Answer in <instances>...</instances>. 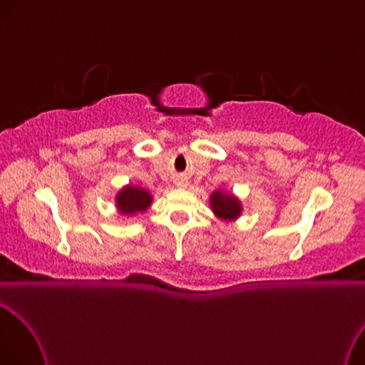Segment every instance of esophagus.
I'll use <instances>...</instances> for the list:
<instances>
[{
  "label": "esophagus",
  "mask_w": 365,
  "mask_h": 365,
  "mask_svg": "<svg viewBox=\"0 0 365 365\" xmlns=\"http://www.w3.org/2000/svg\"><path fill=\"white\" fill-rule=\"evenodd\" d=\"M175 185L179 186V188H185V186L188 185V183H186V180H185V179H182V177H179V179L175 180Z\"/></svg>",
  "instance_id": "obj_1"
}]
</instances>
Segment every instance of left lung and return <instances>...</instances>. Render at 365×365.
Returning a JSON list of instances; mask_svg holds the SVG:
<instances>
[{"label": "left lung", "instance_id": "obj_1", "mask_svg": "<svg viewBox=\"0 0 365 365\" xmlns=\"http://www.w3.org/2000/svg\"><path fill=\"white\" fill-rule=\"evenodd\" d=\"M210 203H211L214 214L225 222L237 220V218L242 215V211H243L240 200H238L234 194H231V192L227 194L222 190H217L211 194Z\"/></svg>", "mask_w": 365, "mask_h": 365}]
</instances>
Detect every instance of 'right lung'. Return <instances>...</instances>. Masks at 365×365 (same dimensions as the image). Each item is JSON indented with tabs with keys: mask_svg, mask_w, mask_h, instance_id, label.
Segmentation results:
<instances>
[{
	"mask_svg": "<svg viewBox=\"0 0 365 365\" xmlns=\"http://www.w3.org/2000/svg\"><path fill=\"white\" fill-rule=\"evenodd\" d=\"M151 194L140 188V186L127 185L116 195V207L123 215H134L138 212H145L151 206Z\"/></svg>",
	"mask_w": 365,
	"mask_h": 365,
	"instance_id": "1",
	"label": "right lung"
}]
</instances>
